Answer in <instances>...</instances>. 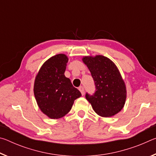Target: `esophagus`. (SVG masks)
Instances as JSON below:
<instances>
[{
  "instance_id": "obj_1",
  "label": "esophagus",
  "mask_w": 156,
  "mask_h": 156,
  "mask_svg": "<svg viewBox=\"0 0 156 156\" xmlns=\"http://www.w3.org/2000/svg\"><path fill=\"white\" fill-rule=\"evenodd\" d=\"M78 89L79 90H80V91L81 92V94H82V95H83L84 94V87L83 86H80V87H79V88H78Z\"/></svg>"
}]
</instances>
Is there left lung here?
<instances>
[{"label": "left lung", "mask_w": 156, "mask_h": 156, "mask_svg": "<svg viewBox=\"0 0 156 156\" xmlns=\"http://www.w3.org/2000/svg\"><path fill=\"white\" fill-rule=\"evenodd\" d=\"M83 61L90 71L96 87L93 95H85L94 112L102 117H110L120 112L125 103L126 90L115 65L100 55L85 56Z\"/></svg>", "instance_id": "8db88e82"}]
</instances>
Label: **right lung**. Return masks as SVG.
Segmentation results:
<instances>
[{"label": "right lung", "mask_w": 156, "mask_h": 156, "mask_svg": "<svg viewBox=\"0 0 156 156\" xmlns=\"http://www.w3.org/2000/svg\"><path fill=\"white\" fill-rule=\"evenodd\" d=\"M68 58L60 54L44 63L34 82V93L42 112L51 119H58L69 112L76 99L82 95L72 85L65 72Z\"/></svg>", "instance_id": "1"}]
</instances>
